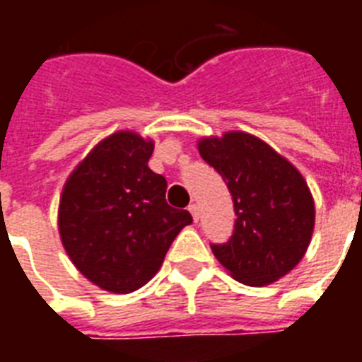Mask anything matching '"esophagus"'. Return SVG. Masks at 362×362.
<instances>
[{"label":"esophagus","mask_w":362,"mask_h":362,"mask_svg":"<svg viewBox=\"0 0 362 362\" xmlns=\"http://www.w3.org/2000/svg\"><path fill=\"white\" fill-rule=\"evenodd\" d=\"M187 210H189V212H192L193 221H199V216H201V212H199V206H197V204L192 203V204H189V206H187Z\"/></svg>","instance_id":"esophagus-1"}]
</instances>
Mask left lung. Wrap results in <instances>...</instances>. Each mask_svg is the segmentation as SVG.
Here are the masks:
<instances>
[{"label":"left lung","instance_id":"1","mask_svg":"<svg viewBox=\"0 0 362 362\" xmlns=\"http://www.w3.org/2000/svg\"><path fill=\"white\" fill-rule=\"evenodd\" d=\"M201 158L229 187L233 235L210 244L235 280L259 287L280 280L303 259L314 231V199L295 167L247 133L199 142Z\"/></svg>","mask_w":362,"mask_h":362}]
</instances>
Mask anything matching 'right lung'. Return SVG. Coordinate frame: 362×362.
Masks as SVG:
<instances>
[{
  "instance_id": "obj_1",
  "label": "right lung",
  "mask_w": 362,
  "mask_h": 362,
  "mask_svg": "<svg viewBox=\"0 0 362 362\" xmlns=\"http://www.w3.org/2000/svg\"><path fill=\"white\" fill-rule=\"evenodd\" d=\"M153 142L129 131L99 142L65 184L59 235L75 267L101 289L131 293L153 278L187 210L167 204V180L148 167Z\"/></svg>"
}]
</instances>
